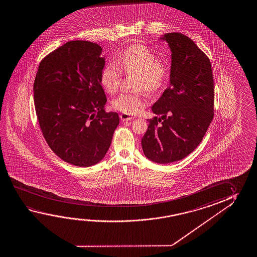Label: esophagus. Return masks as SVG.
<instances>
[{
    "mask_svg": "<svg viewBox=\"0 0 257 257\" xmlns=\"http://www.w3.org/2000/svg\"><path fill=\"white\" fill-rule=\"evenodd\" d=\"M134 116H132V115H129V114H120V119L122 120V121H130V120H133L134 119Z\"/></svg>",
    "mask_w": 257,
    "mask_h": 257,
    "instance_id": "1",
    "label": "esophagus"
}]
</instances>
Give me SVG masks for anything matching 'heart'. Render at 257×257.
<instances>
[{
  "instance_id": "heart-1",
  "label": "heart",
  "mask_w": 257,
  "mask_h": 257,
  "mask_svg": "<svg viewBox=\"0 0 257 257\" xmlns=\"http://www.w3.org/2000/svg\"><path fill=\"white\" fill-rule=\"evenodd\" d=\"M116 62H108L103 68L100 74L102 87L109 94L116 92L122 80L121 68L126 75H135V91L120 94L112 100L111 105L123 114H138L147 104L143 90L153 93L165 87L170 76V66L167 62L159 61L153 51L141 45L126 47L117 55Z\"/></svg>"
}]
</instances>
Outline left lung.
<instances>
[{"instance_id":"1","label":"left lung","mask_w":257,"mask_h":257,"mask_svg":"<svg viewBox=\"0 0 257 257\" xmlns=\"http://www.w3.org/2000/svg\"><path fill=\"white\" fill-rule=\"evenodd\" d=\"M171 50L170 84L148 119L144 155L159 164L183 160L202 142L214 115V81L210 59L191 38L177 32L163 38Z\"/></svg>"}]
</instances>
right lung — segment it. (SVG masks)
Segmentation results:
<instances>
[{
    "label": "right lung",
    "mask_w": 257,
    "mask_h": 257,
    "mask_svg": "<svg viewBox=\"0 0 257 257\" xmlns=\"http://www.w3.org/2000/svg\"><path fill=\"white\" fill-rule=\"evenodd\" d=\"M101 53L95 43L70 41L43 58L35 79V106L44 138L60 159L78 167L102 160L119 124L117 113L104 108Z\"/></svg>",
    "instance_id": "right-lung-1"
}]
</instances>
